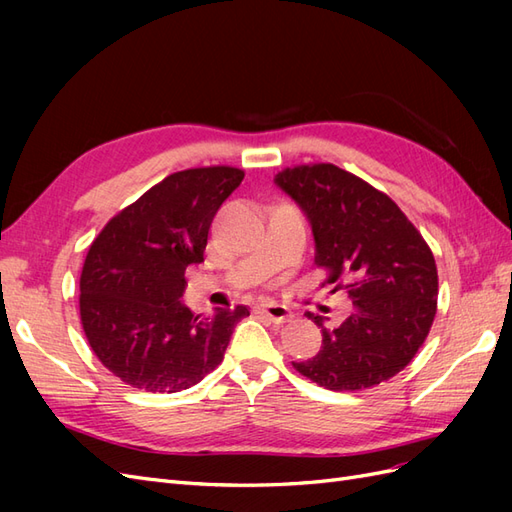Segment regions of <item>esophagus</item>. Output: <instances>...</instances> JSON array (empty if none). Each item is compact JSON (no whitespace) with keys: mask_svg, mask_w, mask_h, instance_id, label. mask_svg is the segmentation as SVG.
I'll return each instance as SVG.
<instances>
[{"mask_svg":"<svg viewBox=\"0 0 512 512\" xmlns=\"http://www.w3.org/2000/svg\"><path fill=\"white\" fill-rule=\"evenodd\" d=\"M254 312L271 318V320L277 322V324L286 322V320L292 316V312H290V309H288L286 305L275 303V301H262V303H258V305L254 307Z\"/></svg>","mask_w":512,"mask_h":512,"instance_id":"obj_1","label":"esophagus"}]
</instances>
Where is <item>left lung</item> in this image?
<instances>
[{"instance_id":"1","label":"left lung","mask_w":512,"mask_h":512,"mask_svg":"<svg viewBox=\"0 0 512 512\" xmlns=\"http://www.w3.org/2000/svg\"><path fill=\"white\" fill-rule=\"evenodd\" d=\"M275 183L316 239L324 284L346 290L354 312L322 327L316 356L292 367L329 391H363L399 374L423 346L438 309V269L421 232L393 200L335 164L284 168Z\"/></svg>"}]
</instances>
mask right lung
<instances>
[{
  "instance_id": "right-lung-1",
  "label": "right lung",
  "mask_w": 512,
  "mask_h": 512,
  "mask_svg": "<svg viewBox=\"0 0 512 512\" xmlns=\"http://www.w3.org/2000/svg\"><path fill=\"white\" fill-rule=\"evenodd\" d=\"M235 166L168 175L121 209L91 243L81 273V324L98 361L134 389L179 393L224 359L245 305L192 314L185 269L205 260L213 215L239 188Z\"/></svg>"
}]
</instances>
